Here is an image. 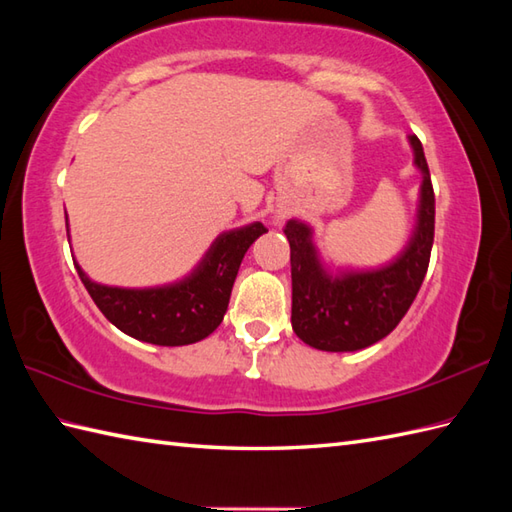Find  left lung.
<instances>
[{
  "instance_id": "1",
  "label": "left lung",
  "mask_w": 512,
  "mask_h": 512,
  "mask_svg": "<svg viewBox=\"0 0 512 512\" xmlns=\"http://www.w3.org/2000/svg\"><path fill=\"white\" fill-rule=\"evenodd\" d=\"M409 143L413 162L422 171L418 226L396 262L367 273L332 277L312 246L310 226L290 220L284 228L290 242L292 330L310 347L354 352L374 345L396 328L418 295L431 259L436 195L422 143L418 136H409Z\"/></svg>"
}]
</instances>
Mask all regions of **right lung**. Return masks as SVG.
Returning a JSON list of instances; mask_svg holds the SVG:
<instances>
[{"instance_id":"obj_1","label":"right lung","mask_w":512,"mask_h":512,"mask_svg":"<svg viewBox=\"0 0 512 512\" xmlns=\"http://www.w3.org/2000/svg\"><path fill=\"white\" fill-rule=\"evenodd\" d=\"M266 231L262 222H255L222 233L187 279L162 288L101 286L79 264L74 266L96 306L118 330L154 345H189L206 339L222 323L239 264Z\"/></svg>"}]
</instances>
